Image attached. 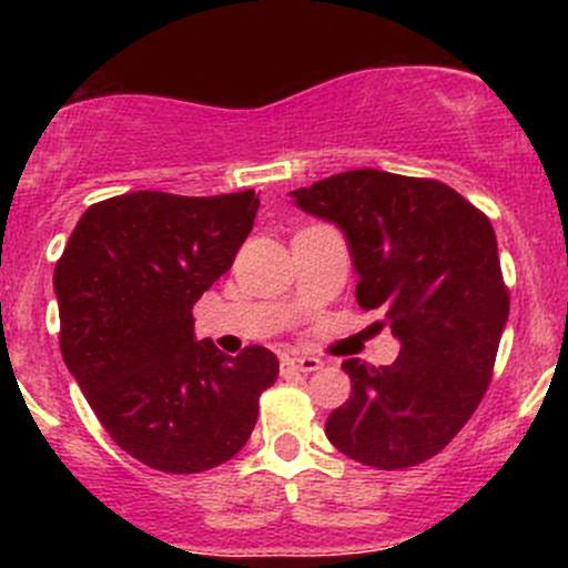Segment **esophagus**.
I'll return each mask as SVG.
<instances>
[{
    "label": "esophagus",
    "mask_w": 568,
    "mask_h": 568,
    "mask_svg": "<svg viewBox=\"0 0 568 568\" xmlns=\"http://www.w3.org/2000/svg\"><path fill=\"white\" fill-rule=\"evenodd\" d=\"M283 366L291 371H298V374H312V371L321 368L323 363L317 361V357H310V355H293V357H285Z\"/></svg>",
    "instance_id": "esophagus-1"
}]
</instances>
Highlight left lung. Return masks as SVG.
<instances>
[{
    "mask_svg": "<svg viewBox=\"0 0 568 568\" xmlns=\"http://www.w3.org/2000/svg\"><path fill=\"white\" fill-rule=\"evenodd\" d=\"M347 237L363 310L400 342L393 366L342 363L352 395L325 422L342 454L376 470L429 459L478 408L510 315L497 234L452 186L361 168L291 192Z\"/></svg>",
    "mask_w": 568,
    "mask_h": 568,
    "instance_id": "left-lung-1",
    "label": "left lung"
}]
</instances>
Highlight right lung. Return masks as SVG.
I'll list each match as a JSON object with an SVG mask.
<instances>
[{
    "label": "right lung",
    "instance_id": "1",
    "mask_svg": "<svg viewBox=\"0 0 568 568\" xmlns=\"http://www.w3.org/2000/svg\"><path fill=\"white\" fill-rule=\"evenodd\" d=\"M256 211L253 189L120 194L82 213L55 264L63 363L116 446L154 470L189 475L232 459L277 379L270 349L230 357L197 342L192 321Z\"/></svg>",
    "mask_w": 568,
    "mask_h": 568
}]
</instances>
